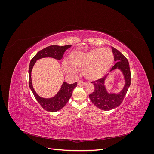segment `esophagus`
Instances as JSON below:
<instances>
[{
  "mask_svg": "<svg viewBox=\"0 0 154 154\" xmlns=\"http://www.w3.org/2000/svg\"><path fill=\"white\" fill-rule=\"evenodd\" d=\"M86 85H87V83L83 82V81H79V82H78V86L83 87V86H85Z\"/></svg>",
  "mask_w": 154,
  "mask_h": 154,
  "instance_id": "34e87169",
  "label": "esophagus"
}]
</instances>
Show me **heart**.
I'll return each mask as SVG.
<instances>
[{
	"instance_id": "obj_1",
	"label": "heart",
	"mask_w": 154,
	"mask_h": 154,
	"mask_svg": "<svg viewBox=\"0 0 154 154\" xmlns=\"http://www.w3.org/2000/svg\"><path fill=\"white\" fill-rule=\"evenodd\" d=\"M113 62V54L109 49L97 48L86 53L74 52L70 55V63L65 62L63 67L67 73L75 69H84L83 74L89 80H97L103 77Z\"/></svg>"
}]
</instances>
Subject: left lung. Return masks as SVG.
Wrapping results in <instances>:
<instances>
[{
    "instance_id": "left-lung-1",
    "label": "left lung",
    "mask_w": 154,
    "mask_h": 154,
    "mask_svg": "<svg viewBox=\"0 0 154 154\" xmlns=\"http://www.w3.org/2000/svg\"><path fill=\"white\" fill-rule=\"evenodd\" d=\"M112 50L114 54V61L116 62L114 66L112 67L110 72L115 70H119L122 72L125 80V85L122 90L118 93L108 92L105 83L106 78L109 74L105 77L97 80L91 83L94 84V91L89 95V98L92 103L97 108L101 110L108 111L119 106L125 97L127 91L130 85L131 74L129 67L128 60L125 56L116 48L112 47Z\"/></svg>"
}]
</instances>
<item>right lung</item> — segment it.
<instances>
[{"instance_id": "right-lung-1", "label": "right lung", "mask_w": 154, "mask_h": 154, "mask_svg": "<svg viewBox=\"0 0 154 154\" xmlns=\"http://www.w3.org/2000/svg\"><path fill=\"white\" fill-rule=\"evenodd\" d=\"M71 47V45H67L64 46L59 45H50L48 47L40 50L36 53L35 57L32 58L30 62L29 67V85L31 91L33 93L36 101L38 102L42 108L51 112H56L66 105L71 97L74 88L77 86V82L69 84L67 82H63L60 88V91L54 97L50 98H44L39 96L35 91L32 84L31 80V71L36 60L40 58L51 57L57 60H61L63 58L64 53L66 50Z\"/></svg>"}]
</instances>
